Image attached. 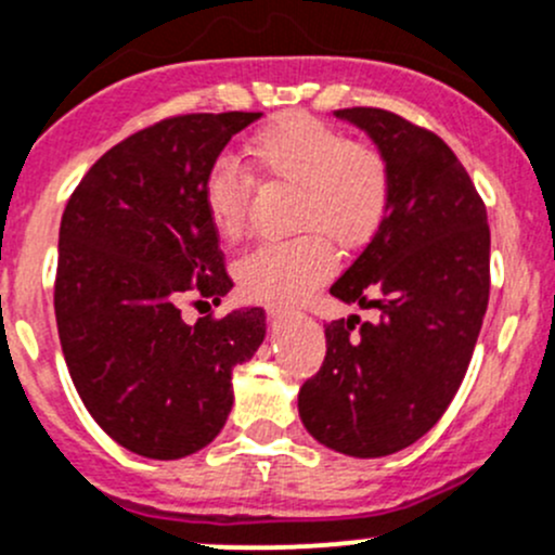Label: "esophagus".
Masks as SVG:
<instances>
[{
	"label": "esophagus",
	"mask_w": 555,
	"mask_h": 555,
	"mask_svg": "<svg viewBox=\"0 0 555 555\" xmlns=\"http://www.w3.org/2000/svg\"><path fill=\"white\" fill-rule=\"evenodd\" d=\"M266 311H268V317H271V319H279V317H287V313L293 311V308L282 306V302H268Z\"/></svg>",
	"instance_id": "34e87169"
}]
</instances>
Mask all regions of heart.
I'll use <instances>...</instances> for the list:
<instances>
[{
    "label": "heart",
    "instance_id": "1",
    "mask_svg": "<svg viewBox=\"0 0 555 555\" xmlns=\"http://www.w3.org/2000/svg\"><path fill=\"white\" fill-rule=\"evenodd\" d=\"M255 170L295 185V229L289 242H268L236 266L238 287L253 300L293 302L322 284L335 268L332 242L353 249L383 225L390 178L383 156L351 143L340 130L308 114H282L247 145ZM204 212L223 242L247 225L249 183L231 159L215 162L204 178Z\"/></svg>",
    "mask_w": 555,
    "mask_h": 555
}]
</instances>
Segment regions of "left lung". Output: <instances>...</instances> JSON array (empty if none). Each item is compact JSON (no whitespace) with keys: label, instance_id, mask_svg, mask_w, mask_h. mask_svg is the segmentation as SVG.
Listing matches in <instances>:
<instances>
[{"label":"left lung","instance_id":"obj_1","mask_svg":"<svg viewBox=\"0 0 555 555\" xmlns=\"http://www.w3.org/2000/svg\"><path fill=\"white\" fill-rule=\"evenodd\" d=\"M390 178L383 225L330 287L377 308L324 324L326 356L297 396L302 425L348 457H385L423 439L457 393L489 302L487 207L452 149L383 108H340Z\"/></svg>","mask_w":555,"mask_h":555}]
</instances>
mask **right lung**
<instances>
[{
    "label": "right lung",
    "mask_w": 555,
    "mask_h": 555,
    "mask_svg": "<svg viewBox=\"0 0 555 555\" xmlns=\"http://www.w3.org/2000/svg\"><path fill=\"white\" fill-rule=\"evenodd\" d=\"M262 114H189L106 151L66 204L55 322L87 412L149 460L199 452L233 406V366L266 337L260 306L183 322L180 297L220 302L231 279L204 212V178Z\"/></svg>",
    "instance_id": "obj_1"
}]
</instances>
